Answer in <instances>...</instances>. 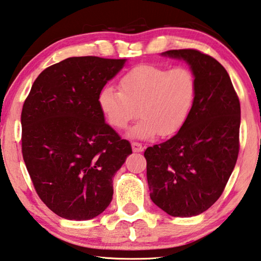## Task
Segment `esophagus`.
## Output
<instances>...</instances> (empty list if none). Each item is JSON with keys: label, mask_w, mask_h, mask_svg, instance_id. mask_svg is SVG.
Masks as SVG:
<instances>
[{"label": "esophagus", "mask_w": 261, "mask_h": 261, "mask_svg": "<svg viewBox=\"0 0 261 261\" xmlns=\"http://www.w3.org/2000/svg\"><path fill=\"white\" fill-rule=\"evenodd\" d=\"M132 149L134 152H142V151H144V146L141 143H137V142H133Z\"/></svg>", "instance_id": "obj_1"}]
</instances>
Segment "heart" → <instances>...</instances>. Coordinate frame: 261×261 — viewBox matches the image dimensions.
Returning a JSON list of instances; mask_svg holds the SVG:
<instances>
[{
  "label": "heart",
  "mask_w": 261,
  "mask_h": 261,
  "mask_svg": "<svg viewBox=\"0 0 261 261\" xmlns=\"http://www.w3.org/2000/svg\"><path fill=\"white\" fill-rule=\"evenodd\" d=\"M119 91L102 88L97 103L111 127L124 130L137 117L129 136L151 140L158 134L173 136L189 119L195 97L194 76L186 68H166L153 65L136 66L121 76Z\"/></svg>",
  "instance_id": "heart-1"
}]
</instances>
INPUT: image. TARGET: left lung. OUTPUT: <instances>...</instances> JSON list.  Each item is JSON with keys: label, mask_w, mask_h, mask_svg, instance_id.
Returning <instances> with one entry per match:
<instances>
[{"label": "left lung", "mask_w": 261, "mask_h": 261, "mask_svg": "<svg viewBox=\"0 0 261 261\" xmlns=\"http://www.w3.org/2000/svg\"><path fill=\"white\" fill-rule=\"evenodd\" d=\"M161 56L188 63L195 97L183 128L144 152L150 198L170 216L192 217L218 200L237 164L240 101L216 59L196 50H170Z\"/></svg>", "instance_id": "1"}]
</instances>
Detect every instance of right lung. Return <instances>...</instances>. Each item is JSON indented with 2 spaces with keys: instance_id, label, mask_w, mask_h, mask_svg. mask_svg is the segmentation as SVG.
<instances>
[{
  "instance_id": "1",
  "label": "right lung",
  "mask_w": 261,
  "mask_h": 261,
  "mask_svg": "<svg viewBox=\"0 0 261 261\" xmlns=\"http://www.w3.org/2000/svg\"><path fill=\"white\" fill-rule=\"evenodd\" d=\"M126 61L68 58L39 73L23 103V161L39 198L62 218L102 214L112 200V178L132 154L97 103Z\"/></svg>"
}]
</instances>
